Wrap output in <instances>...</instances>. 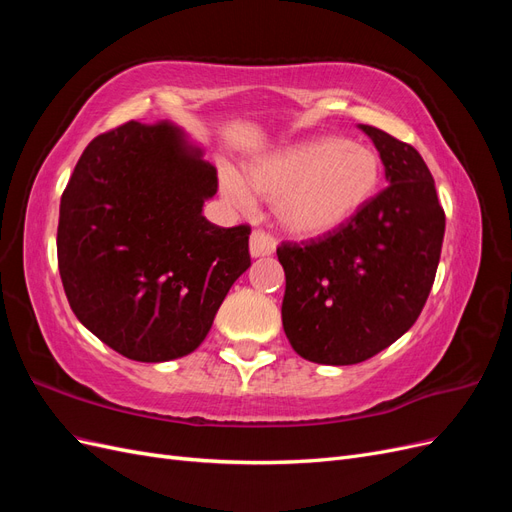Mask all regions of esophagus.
Segmentation results:
<instances>
[{"mask_svg": "<svg viewBox=\"0 0 512 512\" xmlns=\"http://www.w3.org/2000/svg\"><path fill=\"white\" fill-rule=\"evenodd\" d=\"M275 252V239L267 232L262 230H254L250 237V254L252 258H260V256H271Z\"/></svg>", "mask_w": 512, "mask_h": 512, "instance_id": "34e87169", "label": "esophagus"}]
</instances>
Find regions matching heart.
I'll return each instance as SVG.
<instances>
[{"label": "heart", "instance_id": "obj_1", "mask_svg": "<svg viewBox=\"0 0 512 512\" xmlns=\"http://www.w3.org/2000/svg\"><path fill=\"white\" fill-rule=\"evenodd\" d=\"M382 166L376 151L337 136L286 145L247 164V183L222 168V194L232 205L252 209L254 194L273 203V215L288 235L314 239L348 224L376 196Z\"/></svg>", "mask_w": 512, "mask_h": 512}]
</instances>
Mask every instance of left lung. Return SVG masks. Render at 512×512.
<instances>
[{
	"label": "left lung",
	"mask_w": 512,
	"mask_h": 512,
	"mask_svg": "<svg viewBox=\"0 0 512 512\" xmlns=\"http://www.w3.org/2000/svg\"><path fill=\"white\" fill-rule=\"evenodd\" d=\"M359 128L374 141L389 188L329 235L277 247L286 337L320 365L361 363L397 342L421 314L442 252L446 218L421 153Z\"/></svg>",
	"instance_id": "obj_1"
}]
</instances>
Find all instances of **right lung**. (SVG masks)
<instances>
[{"mask_svg": "<svg viewBox=\"0 0 512 512\" xmlns=\"http://www.w3.org/2000/svg\"><path fill=\"white\" fill-rule=\"evenodd\" d=\"M218 170L168 121L87 145L59 205L57 260L68 303L98 339L141 363L194 352L250 267V226L203 215Z\"/></svg>", "mask_w": 512, "mask_h": 512, "instance_id": "obj_1", "label": "right lung"}]
</instances>
